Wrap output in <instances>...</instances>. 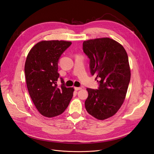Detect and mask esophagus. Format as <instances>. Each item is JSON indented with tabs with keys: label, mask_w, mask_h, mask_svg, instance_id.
Listing matches in <instances>:
<instances>
[{
	"label": "esophagus",
	"mask_w": 154,
	"mask_h": 154,
	"mask_svg": "<svg viewBox=\"0 0 154 154\" xmlns=\"http://www.w3.org/2000/svg\"><path fill=\"white\" fill-rule=\"evenodd\" d=\"M74 89L76 91H79V90H81L82 89V87H74Z\"/></svg>",
	"instance_id": "esophagus-1"
}]
</instances>
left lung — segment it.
<instances>
[{"instance_id": "1", "label": "left lung", "mask_w": 154, "mask_h": 154, "mask_svg": "<svg viewBox=\"0 0 154 154\" xmlns=\"http://www.w3.org/2000/svg\"><path fill=\"white\" fill-rule=\"evenodd\" d=\"M83 49L90 59L92 75L100 83L98 89L87 88L85 109L104 120L116 114L125 100L131 75L128 55L122 44L106 37L85 40Z\"/></svg>"}]
</instances>
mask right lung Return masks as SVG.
<instances>
[{"mask_svg":"<svg viewBox=\"0 0 154 154\" xmlns=\"http://www.w3.org/2000/svg\"><path fill=\"white\" fill-rule=\"evenodd\" d=\"M72 42L42 40L36 44L27 56L24 71L31 98L39 112L53 118L62 114L71 100L73 87H58V63L60 56Z\"/></svg>","mask_w":154,"mask_h":154,"instance_id":"obj_1","label":"right lung"}]
</instances>
